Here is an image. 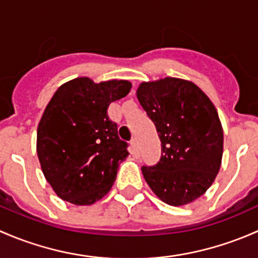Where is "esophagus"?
Segmentation results:
<instances>
[{"instance_id":"obj_1","label":"esophagus","mask_w":258,"mask_h":258,"mask_svg":"<svg viewBox=\"0 0 258 258\" xmlns=\"http://www.w3.org/2000/svg\"><path fill=\"white\" fill-rule=\"evenodd\" d=\"M130 144H132V147H133V149H134V150H138V140H137V138H133L132 142H130Z\"/></svg>"}]
</instances>
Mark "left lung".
I'll list each match as a JSON object with an SVG mask.
<instances>
[{
    "label": "left lung",
    "instance_id": "obj_1",
    "mask_svg": "<svg viewBox=\"0 0 258 258\" xmlns=\"http://www.w3.org/2000/svg\"><path fill=\"white\" fill-rule=\"evenodd\" d=\"M137 97L161 142L160 161L142 168L145 181L168 205H187L221 168L224 129L216 108L195 83L174 77L142 82Z\"/></svg>",
    "mask_w": 258,
    "mask_h": 258
}]
</instances>
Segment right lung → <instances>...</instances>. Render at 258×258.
<instances>
[{
    "mask_svg": "<svg viewBox=\"0 0 258 258\" xmlns=\"http://www.w3.org/2000/svg\"><path fill=\"white\" fill-rule=\"evenodd\" d=\"M130 89L132 83L124 79L95 83L78 77L63 83L50 98L37 128V155L59 199L89 206L110 191L129 153L107 109Z\"/></svg>",
    "mask_w": 258,
    "mask_h": 258,
    "instance_id": "obj_1",
    "label": "right lung"
}]
</instances>
